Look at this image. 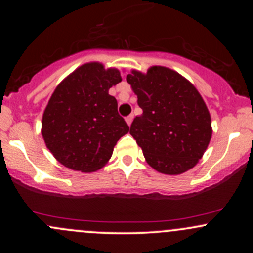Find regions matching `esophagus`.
Returning <instances> with one entry per match:
<instances>
[{
	"mask_svg": "<svg viewBox=\"0 0 253 253\" xmlns=\"http://www.w3.org/2000/svg\"><path fill=\"white\" fill-rule=\"evenodd\" d=\"M133 114H131L129 115V116H127L126 117V122H127V125H128V126H131V124H132V121H133Z\"/></svg>",
	"mask_w": 253,
	"mask_h": 253,
	"instance_id": "esophagus-1",
	"label": "esophagus"
}]
</instances>
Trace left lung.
Listing matches in <instances>:
<instances>
[{
  "label": "left lung",
  "instance_id": "obj_1",
  "mask_svg": "<svg viewBox=\"0 0 253 253\" xmlns=\"http://www.w3.org/2000/svg\"><path fill=\"white\" fill-rule=\"evenodd\" d=\"M126 79L143 110L129 133L148 164L167 175L192 169L211 138V115L197 89L163 66H153L147 73L133 70Z\"/></svg>",
  "mask_w": 253,
  "mask_h": 253
}]
</instances>
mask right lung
Returning a JSON list of instances; mask_svg holds the SVG:
<instances>
[{
	"label": "right lung",
	"instance_id": "1",
	"mask_svg": "<svg viewBox=\"0 0 253 253\" xmlns=\"http://www.w3.org/2000/svg\"><path fill=\"white\" fill-rule=\"evenodd\" d=\"M121 81L116 68L89 62L56 86L42 115V134L57 162L82 172L109 162L117 141L129 131L109 94Z\"/></svg>",
	"mask_w": 253,
	"mask_h": 253
}]
</instances>
